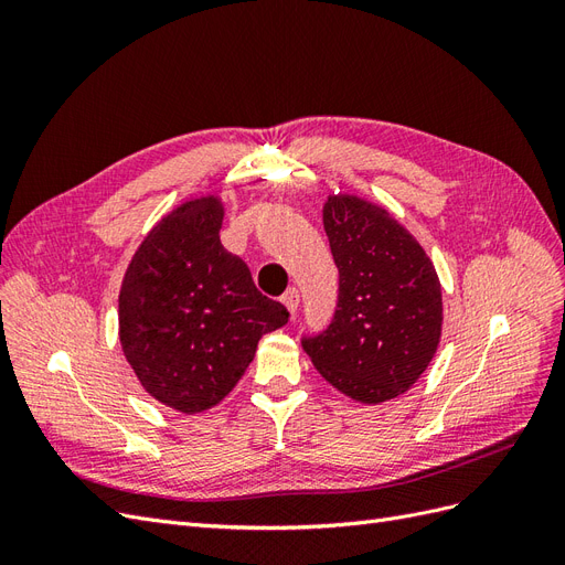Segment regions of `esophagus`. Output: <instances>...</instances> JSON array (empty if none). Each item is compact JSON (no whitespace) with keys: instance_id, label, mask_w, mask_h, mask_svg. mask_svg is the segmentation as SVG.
Here are the masks:
<instances>
[{"instance_id":"obj_1","label":"esophagus","mask_w":565,"mask_h":565,"mask_svg":"<svg viewBox=\"0 0 565 565\" xmlns=\"http://www.w3.org/2000/svg\"><path fill=\"white\" fill-rule=\"evenodd\" d=\"M282 303L287 306V311L295 316L297 309H299V289H297V287H289L287 292L282 295Z\"/></svg>"}]
</instances>
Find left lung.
<instances>
[{"instance_id": "1", "label": "left lung", "mask_w": 565, "mask_h": 565, "mask_svg": "<svg viewBox=\"0 0 565 565\" xmlns=\"http://www.w3.org/2000/svg\"><path fill=\"white\" fill-rule=\"evenodd\" d=\"M339 268L328 328L301 337L303 351L334 388L361 403L407 391L431 363L443 301L419 243L386 210L358 198H330L322 212Z\"/></svg>"}]
</instances>
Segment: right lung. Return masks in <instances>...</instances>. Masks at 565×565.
Listing matches in <instances>:
<instances>
[{"mask_svg":"<svg viewBox=\"0 0 565 565\" xmlns=\"http://www.w3.org/2000/svg\"><path fill=\"white\" fill-rule=\"evenodd\" d=\"M218 200L202 198L148 233L119 289V341L152 398L202 413L243 377L256 344L289 311L254 287L218 241Z\"/></svg>","mask_w":565,"mask_h":565,"instance_id":"obj_1","label":"right lung"}]
</instances>
